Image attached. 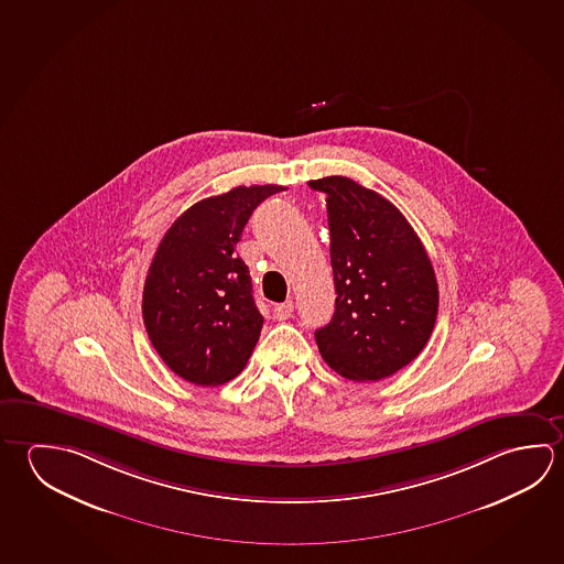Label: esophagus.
<instances>
[{"instance_id":"esophagus-1","label":"esophagus","mask_w":564,"mask_h":564,"mask_svg":"<svg viewBox=\"0 0 564 564\" xmlns=\"http://www.w3.org/2000/svg\"><path fill=\"white\" fill-rule=\"evenodd\" d=\"M293 313V301L291 299H286L283 303H279V305L273 306V316L278 318V321H285Z\"/></svg>"}]
</instances>
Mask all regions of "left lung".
<instances>
[{
  "label": "left lung",
  "instance_id": "1",
  "mask_svg": "<svg viewBox=\"0 0 564 564\" xmlns=\"http://www.w3.org/2000/svg\"><path fill=\"white\" fill-rule=\"evenodd\" d=\"M326 194L335 315L315 333L326 365L382 380L422 352L437 316V281L414 228L392 202L345 176L311 180Z\"/></svg>",
  "mask_w": 564,
  "mask_h": 564
}]
</instances>
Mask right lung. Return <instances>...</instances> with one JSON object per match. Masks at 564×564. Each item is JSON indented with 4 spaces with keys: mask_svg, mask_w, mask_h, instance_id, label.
Here are the masks:
<instances>
[{
    "mask_svg": "<svg viewBox=\"0 0 564 564\" xmlns=\"http://www.w3.org/2000/svg\"><path fill=\"white\" fill-rule=\"evenodd\" d=\"M283 186H238L186 209L160 241L142 293L150 343L192 384H224L248 365L263 316L238 246L249 216Z\"/></svg>",
    "mask_w": 564,
    "mask_h": 564,
    "instance_id": "right-lung-1",
    "label": "right lung"
}]
</instances>
